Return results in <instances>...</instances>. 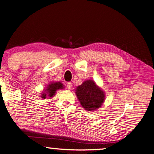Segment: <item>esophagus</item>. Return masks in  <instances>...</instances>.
<instances>
[{
  "label": "esophagus",
  "instance_id": "esophagus-1",
  "mask_svg": "<svg viewBox=\"0 0 154 154\" xmlns=\"http://www.w3.org/2000/svg\"><path fill=\"white\" fill-rule=\"evenodd\" d=\"M72 87V83H71V82H68L67 83V88H68V89L70 90L71 88Z\"/></svg>",
  "mask_w": 154,
  "mask_h": 154
}]
</instances>
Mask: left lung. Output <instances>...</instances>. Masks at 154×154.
<instances>
[{"instance_id":"8db88e82","label":"left lung","mask_w":154,"mask_h":154,"mask_svg":"<svg viewBox=\"0 0 154 154\" xmlns=\"http://www.w3.org/2000/svg\"><path fill=\"white\" fill-rule=\"evenodd\" d=\"M75 94L82 107L91 112L100 107L105 98V92L91 79L86 80L78 86Z\"/></svg>"}]
</instances>
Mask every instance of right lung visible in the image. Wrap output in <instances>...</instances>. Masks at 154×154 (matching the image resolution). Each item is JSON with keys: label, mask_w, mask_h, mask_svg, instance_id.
Masks as SVG:
<instances>
[{"label": "right lung", "mask_w": 154, "mask_h": 154, "mask_svg": "<svg viewBox=\"0 0 154 154\" xmlns=\"http://www.w3.org/2000/svg\"><path fill=\"white\" fill-rule=\"evenodd\" d=\"M63 88L64 86L61 82H51L47 85L46 88H45V91L42 92V94H41V98L42 99H45L47 97L52 98L54 96H55L56 91L63 89Z\"/></svg>", "instance_id": "obj_1"}]
</instances>
